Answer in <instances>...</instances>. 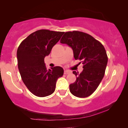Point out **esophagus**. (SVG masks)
<instances>
[{
	"instance_id": "34e87169",
	"label": "esophagus",
	"mask_w": 128,
	"mask_h": 128,
	"mask_svg": "<svg viewBox=\"0 0 128 128\" xmlns=\"http://www.w3.org/2000/svg\"><path fill=\"white\" fill-rule=\"evenodd\" d=\"M64 73V74H70V73H71V72L70 70H65Z\"/></svg>"
}]
</instances>
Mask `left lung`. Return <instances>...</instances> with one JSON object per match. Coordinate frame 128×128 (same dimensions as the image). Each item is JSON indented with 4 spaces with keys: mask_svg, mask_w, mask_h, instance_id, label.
<instances>
[{
    "mask_svg": "<svg viewBox=\"0 0 128 128\" xmlns=\"http://www.w3.org/2000/svg\"><path fill=\"white\" fill-rule=\"evenodd\" d=\"M60 43L72 48L76 60H81L83 70L73 71L76 81L69 85L70 92L78 98H86L94 92L104 76L108 57L104 47L87 33L78 31L65 33Z\"/></svg>",
    "mask_w": 128,
    "mask_h": 128,
    "instance_id": "8db88e82",
    "label": "left lung"
}]
</instances>
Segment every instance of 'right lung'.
I'll list each match as a JSON object with an SVG mask.
<instances>
[{"instance_id":"right-lung-1","label":"right lung","mask_w":128,"mask_h":128,"mask_svg":"<svg viewBox=\"0 0 128 128\" xmlns=\"http://www.w3.org/2000/svg\"><path fill=\"white\" fill-rule=\"evenodd\" d=\"M64 32L39 30L28 36L17 51L18 68L24 83L32 94L44 97L52 94L57 80L62 76L60 66L46 68L44 58L51 52Z\"/></svg>"}]
</instances>
